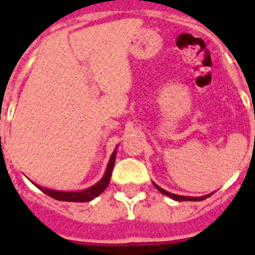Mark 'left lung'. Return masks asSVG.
<instances>
[{
	"instance_id": "1",
	"label": "left lung",
	"mask_w": 255,
	"mask_h": 255,
	"mask_svg": "<svg viewBox=\"0 0 255 255\" xmlns=\"http://www.w3.org/2000/svg\"><path fill=\"white\" fill-rule=\"evenodd\" d=\"M153 185H155V188L159 192H161L163 194H165V196H168V197L173 198V200H176V201H201V200H205V198H208L210 196V194H208V196H202V197H186V196H178V194H173L170 193V192H167L165 189H163V188H160L159 185H156L155 182H153Z\"/></svg>"
}]
</instances>
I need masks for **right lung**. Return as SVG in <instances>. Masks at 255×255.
I'll use <instances>...</instances> for the list:
<instances>
[{"mask_svg": "<svg viewBox=\"0 0 255 255\" xmlns=\"http://www.w3.org/2000/svg\"><path fill=\"white\" fill-rule=\"evenodd\" d=\"M115 157H116V149L114 151V153L110 157V161H108L107 169H106V173L99 181L96 182L95 185H92L91 188H87V189H83L81 192H59V190H53L47 189V188H43V186H38V189H41L42 192L50 197L55 198V200H59V201H73V202H88L94 200L95 197H98L100 193H103L106 188L110 184V180H111L112 169H114V165H115Z\"/></svg>", "mask_w": 255, "mask_h": 255, "instance_id": "right-lung-1", "label": "right lung"}]
</instances>
